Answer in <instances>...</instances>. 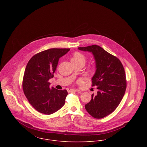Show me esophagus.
I'll return each mask as SVG.
<instances>
[{
	"instance_id": "obj_1",
	"label": "esophagus",
	"mask_w": 147,
	"mask_h": 147,
	"mask_svg": "<svg viewBox=\"0 0 147 147\" xmlns=\"http://www.w3.org/2000/svg\"><path fill=\"white\" fill-rule=\"evenodd\" d=\"M67 91L68 92H78V90H75L74 89H70V88H68L67 89Z\"/></svg>"
}]
</instances>
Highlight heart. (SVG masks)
<instances>
[{
  "instance_id": "1",
  "label": "heart",
  "mask_w": 147,
  "mask_h": 147,
  "mask_svg": "<svg viewBox=\"0 0 147 147\" xmlns=\"http://www.w3.org/2000/svg\"><path fill=\"white\" fill-rule=\"evenodd\" d=\"M83 61L85 62V57H84V55L80 53H75L74 55V56L72 57V59H71V61Z\"/></svg>"
}]
</instances>
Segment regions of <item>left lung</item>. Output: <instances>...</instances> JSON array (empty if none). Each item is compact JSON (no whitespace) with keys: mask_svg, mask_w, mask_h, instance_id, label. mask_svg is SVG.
I'll return each mask as SVG.
<instances>
[{"mask_svg":"<svg viewBox=\"0 0 147 147\" xmlns=\"http://www.w3.org/2000/svg\"><path fill=\"white\" fill-rule=\"evenodd\" d=\"M93 55L96 71L92 86L98 90L85 105L88 113L95 118H102L113 113L120 104L126 91V75L123 66L115 57L98 45L78 47Z\"/></svg>","mask_w":147,"mask_h":147,"instance_id":"left-lung-1","label":"left lung"}]
</instances>
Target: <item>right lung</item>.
<instances>
[{
	"mask_svg": "<svg viewBox=\"0 0 147 147\" xmlns=\"http://www.w3.org/2000/svg\"><path fill=\"white\" fill-rule=\"evenodd\" d=\"M69 49H50L34 55L27 64L22 81L24 93L29 103L38 112L46 115L59 110L65 104V89L50 87L59 59Z\"/></svg>",
	"mask_w": 147,
	"mask_h": 147,
	"instance_id": "obj_1",
	"label": "right lung"
}]
</instances>
